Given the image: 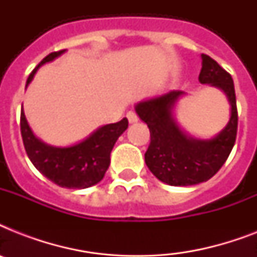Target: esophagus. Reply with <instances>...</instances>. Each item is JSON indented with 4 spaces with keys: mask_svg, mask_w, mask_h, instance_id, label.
Instances as JSON below:
<instances>
[{
    "mask_svg": "<svg viewBox=\"0 0 257 257\" xmlns=\"http://www.w3.org/2000/svg\"><path fill=\"white\" fill-rule=\"evenodd\" d=\"M126 118H128L129 124H135V122H137V121H139V117H137V114L135 112H132V110H129V112L126 113Z\"/></svg>",
    "mask_w": 257,
    "mask_h": 257,
    "instance_id": "esophagus-1",
    "label": "esophagus"
}]
</instances>
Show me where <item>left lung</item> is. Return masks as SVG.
<instances>
[{
  "label": "left lung",
  "instance_id": "8db88e82",
  "mask_svg": "<svg viewBox=\"0 0 257 257\" xmlns=\"http://www.w3.org/2000/svg\"><path fill=\"white\" fill-rule=\"evenodd\" d=\"M199 81L220 89L231 106L228 124L211 139L192 137L179 124L176 106L185 96L181 90H171L135 105L137 116L148 125L151 132L145 164L157 179L168 185L188 187L209 180L223 167L235 145L237 109L231 74L213 58L201 54Z\"/></svg>",
  "mask_w": 257,
  "mask_h": 257
}]
</instances>
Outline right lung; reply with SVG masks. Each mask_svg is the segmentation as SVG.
Segmentation results:
<instances>
[{
	"label": "right lung",
	"mask_w": 257,
	"mask_h": 257,
	"mask_svg": "<svg viewBox=\"0 0 257 257\" xmlns=\"http://www.w3.org/2000/svg\"><path fill=\"white\" fill-rule=\"evenodd\" d=\"M66 50L53 52L30 73L26 86L46 62L54 61ZM128 128V120L102 125L84 140L68 147H54L40 140L30 128L24 109L21 110V135L32 164L50 181L62 188L84 189L100 183L110 164V152L117 139Z\"/></svg>",
	"instance_id": "add662e5"
}]
</instances>
